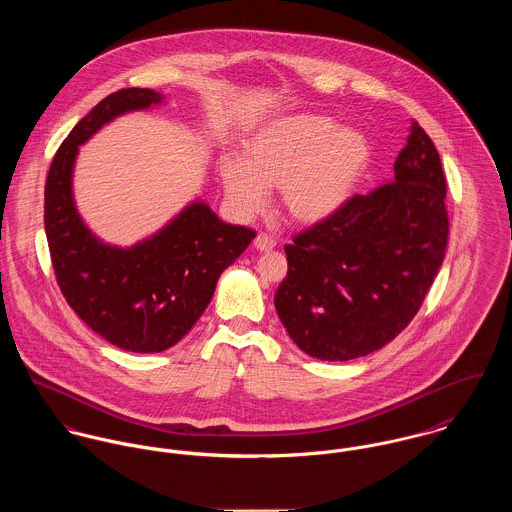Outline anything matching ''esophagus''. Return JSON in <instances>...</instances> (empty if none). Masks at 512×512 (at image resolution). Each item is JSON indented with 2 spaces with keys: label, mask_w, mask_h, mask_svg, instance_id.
Returning <instances> with one entry per match:
<instances>
[{
  "label": "esophagus",
  "mask_w": 512,
  "mask_h": 512,
  "mask_svg": "<svg viewBox=\"0 0 512 512\" xmlns=\"http://www.w3.org/2000/svg\"><path fill=\"white\" fill-rule=\"evenodd\" d=\"M253 245H255V249H257V251H261V253H269V251H273V249H275L277 241H275L273 237H269L267 233H259V235L255 237Z\"/></svg>",
  "instance_id": "1"
}]
</instances>
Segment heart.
Instances as JSON below:
<instances>
[{
    "label": "heart",
    "instance_id": "1",
    "mask_svg": "<svg viewBox=\"0 0 512 512\" xmlns=\"http://www.w3.org/2000/svg\"><path fill=\"white\" fill-rule=\"evenodd\" d=\"M373 147L332 117L288 115L257 129L243 143L241 161H220V182L231 208L253 218L279 188L284 214L298 224L336 216L371 167Z\"/></svg>",
    "mask_w": 512,
    "mask_h": 512
}]
</instances>
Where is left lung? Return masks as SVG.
<instances>
[{
    "label": "left lung",
    "instance_id": "left-lung-1",
    "mask_svg": "<svg viewBox=\"0 0 512 512\" xmlns=\"http://www.w3.org/2000/svg\"><path fill=\"white\" fill-rule=\"evenodd\" d=\"M444 200L440 155L412 121L393 180L355 194L336 216L284 245L288 273L275 308L306 355L357 359L410 324L446 255Z\"/></svg>",
    "mask_w": 512,
    "mask_h": 512
}]
</instances>
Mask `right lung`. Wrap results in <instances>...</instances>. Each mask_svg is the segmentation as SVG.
Returning a JSON list of instances; mask_svg holds the SVG:
<instances>
[{"label": "right lung", "mask_w": 512, "mask_h": 512, "mask_svg": "<svg viewBox=\"0 0 512 512\" xmlns=\"http://www.w3.org/2000/svg\"><path fill=\"white\" fill-rule=\"evenodd\" d=\"M163 100L149 88L104 98L62 141L45 184V231L60 292L98 336L135 353H159L182 340L220 275L255 237L253 229L222 222L202 200L131 247L106 243L84 224L72 192L80 145L115 117Z\"/></svg>", "instance_id": "add662e5"}]
</instances>
